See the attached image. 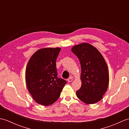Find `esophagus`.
Here are the masks:
<instances>
[{
  "label": "esophagus",
  "mask_w": 129,
  "mask_h": 129,
  "mask_svg": "<svg viewBox=\"0 0 129 129\" xmlns=\"http://www.w3.org/2000/svg\"><path fill=\"white\" fill-rule=\"evenodd\" d=\"M67 80H68V82H69V83H70V82L73 81V79L72 77H70V78H68V79H67Z\"/></svg>",
  "instance_id": "34e87169"
}]
</instances>
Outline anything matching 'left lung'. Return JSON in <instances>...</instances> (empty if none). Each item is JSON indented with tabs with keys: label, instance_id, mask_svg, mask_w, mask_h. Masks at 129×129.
I'll return each mask as SVG.
<instances>
[{
	"label": "left lung",
	"instance_id": "8db88e82",
	"mask_svg": "<svg viewBox=\"0 0 129 129\" xmlns=\"http://www.w3.org/2000/svg\"><path fill=\"white\" fill-rule=\"evenodd\" d=\"M72 51L79 58L81 68V86L76 96L85 104L96 103L102 99L109 85L105 60L96 48L87 43L74 46Z\"/></svg>",
	"mask_w": 129,
	"mask_h": 129
}]
</instances>
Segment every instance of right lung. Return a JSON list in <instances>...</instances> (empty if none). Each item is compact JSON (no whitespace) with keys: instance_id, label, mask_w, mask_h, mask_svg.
<instances>
[{"instance_id":"1","label":"right lung","mask_w":129,"mask_h":129,"mask_svg":"<svg viewBox=\"0 0 129 129\" xmlns=\"http://www.w3.org/2000/svg\"><path fill=\"white\" fill-rule=\"evenodd\" d=\"M60 48H45L37 50L30 58L25 73L28 91L34 100L49 106L58 99L67 81L57 78L56 60Z\"/></svg>"}]
</instances>
